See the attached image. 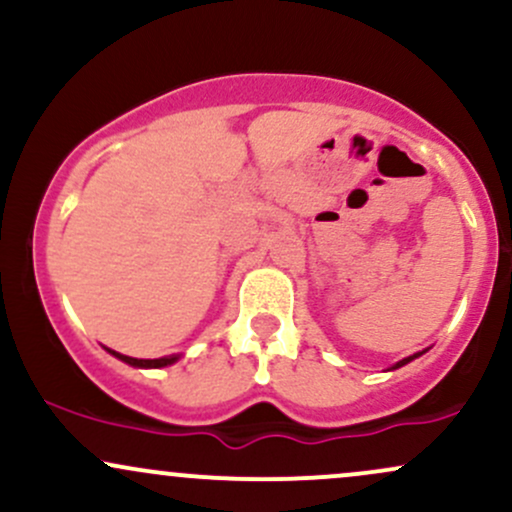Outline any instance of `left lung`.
<instances>
[{
  "instance_id": "1",
  "label": "left lung",
  "mask_w": 512,
  "mask_h": 512,
  "mask_svg": "<svg viewBox=\"0 0 512 512\" xmlns=\"http://www.w3.org/2000/svg\"><path fill=\"white\" fill-rule=\"evenodd\" d=\"M416 356H421V354H414V356H407V358H402V361L395 363V368H402V366H407V363H409V361H414Z\"/></svg>"
}]
</instances>
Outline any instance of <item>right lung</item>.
<instances>
[{
	"mask_svg": "<svg viewBox=\"0 0 512 512\" xmlns=\"http://www.w3.org/2000/svg\"><path fill=\"white\" fill-rule=\"evenodd\" d=\"M110 351V349H108ZM110 354L120 358V361L129 363V366H137V368H163V366H170V363L178 361V356H163V358H132V356H122L117 354V351H110Z\"/></svg>",
	"mask_w": 512,
	"mask_h": 512,
	"instance_id": "add662e5",
	"label": "right lung"
}]
</instances>
